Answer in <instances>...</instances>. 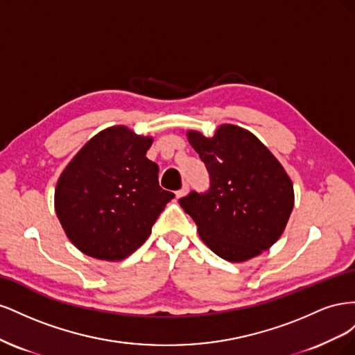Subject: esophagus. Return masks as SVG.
Wrapping results in <instances>:
<instances>
[{
  "instance_id": "1",
  "label": "esophagus",
  "mask_w": 355,
  "mask_h": 355,
  "mask_svg": "<svg viewBox=\"0 0 355 355\" xmlns=\"http://www.w3.org/2000/svg\"><path fill=\"white\" fill-rule=\"evenodd\" d=\"M188 191H189V185L184 184V187H182L179 191H176V198H182L184 196H187Z\"/></svg>"
}]
</instances>
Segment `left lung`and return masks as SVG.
<instances>
[{"label":"left lung","instance_id":"8db88e82","mask_svg":"<svg viewBox=\"0 0 355 355\" xmlns=\"http://www.w3.org/2000/svg\"><path fill=\"white\" fill-rule=\"evenodd\" d=\"M209 171L204 192L179 204L210 250L230 262L261 254L280 239L293 209V184L278 159L250 132L223 124L213 137L188 133Z\"/></svg>","mask_w":355,"mask_h":355}]
</instances>
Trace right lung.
Returning <instances> with one entry per match:
<instances>
[{"label":"right lung","instance_id":"add662e5","mask_svg":"<svg viewBox=\"0 0 355 355\" xmlns=\"http://www.w3.org/2000/svg\"><path fill=\"white\" fill-rule=\"evenodd\" d=\"M151 144V137L124 125L106 128L63 170L55 192L56 214L83 253L124 259L145 243L175 197L159 187L158 166L146 158Z\"/></svg>","mask_w":355,"mask_h":355}]
</instances>
